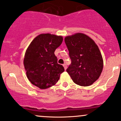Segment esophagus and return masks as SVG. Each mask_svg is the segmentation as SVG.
<instances>
[{"instance_id": "34e87169", "label": "esophagus", "mask_w": 121, "mask_h": 121, "mask_svg": "<svg viewBox=\"0 0 121 121\" xmlns=\"http://www.w3.org/2000/svg\"><path fill=\"white\" fill-rule=\"evenodd\" d=\"M62 65H63V66H64V68L65 70H66V69H67V66H66V65L65 64H63Z\"/></svg>"}]
</instances>
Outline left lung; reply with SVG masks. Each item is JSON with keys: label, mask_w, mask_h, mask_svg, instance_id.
I'll return each mask as SVG.
<instances>
[{"label": "left lung", "mask_w": 121, "mask_h": 121, "mask_svg": "<svg viewBox=\"0 0 121 121\" xmlns=\"http://www.w3.org/2000/svg\"><path fill=\"white\" fill-rule=\"evenodd\" d=\"M72 63L66 72L75 84L88 86L102 72L104 61L99 48L86 35L76 33L65 37Z\"/></svg>", "instance_id": "obj_1"}]
</instances>
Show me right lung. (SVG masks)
Wrapping results in <instances>:
<instances>
[{"instance_id": "add662e5", "label": "right lung", "mask_w": 121, "mask_h": 121, "mask_svg": "<svg viewBox=\"0 0 121 121\" xmlns=\"http://www.w3.org/2000/svg\"><path fill=\"white\" fill-rule=\"evenodd\" d=\"M62 36L41 34L37 36L28 47L23 61L28 79L41 89L55 85L64 71L57 64L55 51L61 44Z\"/></svg>"}]
</instances>
